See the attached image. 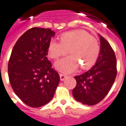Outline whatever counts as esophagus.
I'll list each match as a JSON object with an SVG mask.
<instances>
[{"label":"esophagus","instance_id":"esophagus-1","mask_svg":"<svg viewBox=\"0 0 126 126\" xmlns=\"http://www.w3.org/2000/svg\"><path fill=\"white\" fill-rule=\"evenodd\" d=\"M60 79H61V81H63L66 77H67V75H66L65 74H63V73H60Z\"/></svg>","mask_w":126,"mask_h":126}]
</instances>
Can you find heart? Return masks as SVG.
I'll list each match as a JSON object with an SVG mask.
<instances>
[{"mask_svg":"<svg viewBox=\"0 0 126 126\" xmlns=\"http://www.w3.org/2000/svg\"><path fill=\"white\" fill-rule=\"evenodd\" d=\"M60 42L52 39L48 47L49 57L56 60L65 55L68 50L70 55L56 63V67L65 73L75 71L80 65L86 69L94 65L100 52L98 41L81 30L67 32L60 37Z\"/></svg>","mask_w":126,"mask_h":126,"instance_id":"obj_1","label":"heart"}]
</instances>
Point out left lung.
<instances>
[{
  "label": "left lung",
  "instance_id": "obj_1",
  "mask_svg": "<svg viewBox=\"0 0 126 126\" xmlns=\"http://www.w3.org/2000/svg\"><path fill=\"white\" fill-rule=\"evenodd\" d=\"M100 52L96 63L89 70L74 78L77 84L72 90L76 101L93 106L101 102L114 83L117 73L116 59L110 44L100 35Z\"/></svg>",
  "mask_w": 126,
  "mask_h": 126
}]
</instances>
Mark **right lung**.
Listing matches in <instances>:
<instances>
[{"mask_svg":"<svg viewBox=\"0 0 126 126\" xmlns=\"http://www.w3.org/2000/svg\"><path fill=\"white\" fill-rule=\"evenodd\" d=\"M55 32L34 27L22 34L12 50L8 62V76L13 91L24 104L39 107L54 96L60 82L59 74L52 68L47 56Z\"/></svg>","mask_w":126,"mask_h":126,"instance_id":"add662e5","label":"right lung"}]
</instances>
